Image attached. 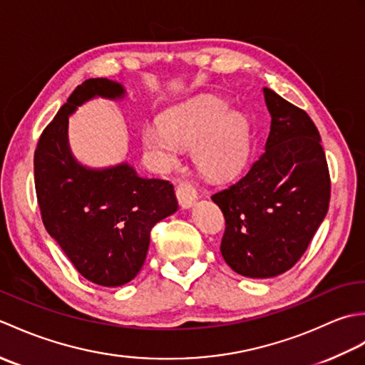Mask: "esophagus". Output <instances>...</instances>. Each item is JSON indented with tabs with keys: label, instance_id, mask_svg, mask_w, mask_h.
Returning a JSON list of instances; mask_svg holds the SVG:
<instances>
[{
	"label": "esophagus",
	"instance_id": "obj_1",
	"mask_svg": "<svg viewBox=\"0 0 365 365\" xmlns=\"http://www.w3.org/2000/svg\"><path fill=\"white\" fill-rule=\"evenodd\" d=\"M175 195L178 199V204H180L183 208H190L195 205V202L197 200V191L192 185L187 180H182L180 183L177 185Z\"/></svg>",
	"mask_w": 365,
	"mask_h": 365
}]
</instances>
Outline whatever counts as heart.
I'll return each instance as SVG.
<instances>
[{
  "label": "heart",
  "instance_id": "1",
  "mask_svg": "<svg viewBox=\"0 0 365 365\" xmlns=\"http://www.w3.org/2000/svg\"><path fill=\"white\" fill-rule=\"evenodd\" d=\"M160 125L144 127L141 139L145 152L163 169L177 165L180 147H191L196 168L210 178L235 174L246 157L247 120L242 113L227 111V105L216 97L170 108Z\"/></svg>",
  "mask_w": 365,
  "mask_h": 365
}]
</instances>
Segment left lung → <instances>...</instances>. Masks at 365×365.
Returning a JSON list of instances; mask_svg holds the SVG:
<instances>
[{"instance_id": "obj_1", "label": "left lung", "mask_w": 365, "mask_h": 365, "mask_svg": "<svg viewBox=\"0 0 365 365\" xmlns=\"http://www.w3.org/2000/svg\"><path fill=\"white\" fill-rule=\"evenodd\" d=\"M271 127L247 173L213 202L226 220L221 254L235 273L267 279L306 252L328 213L331 180L322 138L301 108L263 88Z\"/></svg>"}]
</instances>
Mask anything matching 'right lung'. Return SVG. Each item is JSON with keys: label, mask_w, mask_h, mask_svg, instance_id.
Segmentation results:
<instances>
[{"label": "right lung", "mask_w": 365, "mask_h": 365, "mask_svg": "<svg viewBox=\"0 0 365 365\" xmlns=\"http://www.w3.org/2000/svg\"><path fill=\"white\" fill-rule=\"evenodd\" d=\"M123 96L119 83L86 80L42 131L34 152L36 195L46 232L83 277L103 287L136 277L152 227L178 208L168 180L139 177L127 163L91 169L73 158L67 141L68 115L94 97Z\"/></svg>", "instance_id": "1"}]
</instances>
